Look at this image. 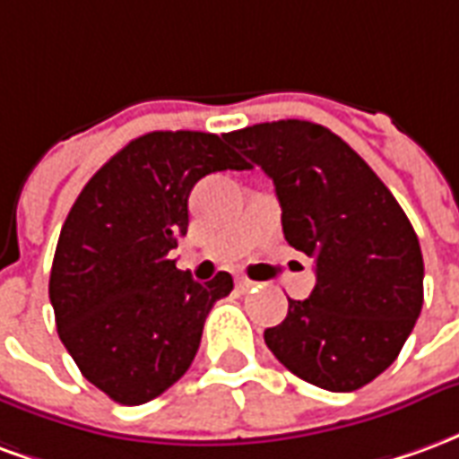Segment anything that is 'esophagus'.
I'll return each instance as SVG.
<instances>
[{"instance_id":"esophagus-1","label":"esophagus","mask_w":459,"mask_h":459,"mask_svg":"<svg viewBox=\"0 0 459 459\" xmlns=\"http://www.w3.org/2000/svg\"><path fill=\"white\" fill-rule=\"evenodd\" d=\"M253 285H255V282H253V280H248V278H238V280H236V288H238L240 292H248V290L253 288Z\"/></svg>"}]
</instances>
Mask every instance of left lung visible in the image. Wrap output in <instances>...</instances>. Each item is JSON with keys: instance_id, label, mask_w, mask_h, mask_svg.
<instances>
[{"instance_id": "1", "label": "left lung", "mask_w": 459, "mask_h": 459, "mask_svg": "<svg viewBox=\"0 0 459 459\" xmlns=\"http://www.w3.org/2000/svg\"><path fill=\"white\" fill-rule=\"evenodd\" d=\"M223 140L273 179L285 240L315 258L317 285L307 299H288V317L265 329L268 349L327 391L374 381L401 354L423 307V253L408 216L322 125L260 122Z\"/></svg>"}]
</instances>
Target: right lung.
I'll list each match as a JSON object with an SVG mask.
<instances>
[{
    "label": "right lung",
    "mask_w": 459,
    "mask_h": 459,
    "mask_svg": "<svg viewBox=\"0 0 459 459\" xmlns=\"http://www.w3.org/2000/svg\"><path fill=\"white\" fill-rule=\"evenodd\" d=\"M248 169L211 132H147L95 171L65 219L48 298L81 374L115 403L140 405L186 374L229 273L196 282L169 260L206 174Z\"/></svg>",
    "instance_id": "add662e5"
}]
</instances>
